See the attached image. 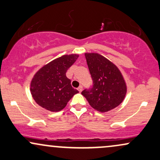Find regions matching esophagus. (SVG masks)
Here are the masks:
<instances>
[{"label": "esophagus", "instance_id": "obj_1", "mask_svg": "<svg viewBox=\"0 0 160 160\" xmlns=\"http://www.w3.org/2000/svg\"><path fill=\"white\" fill-rule=\"evenodd\" d=\"M78 91L80 92H82V86H79L78 88Z\"/></svg>", "mask_w": 160, "mask_h": 160}]
</instances>
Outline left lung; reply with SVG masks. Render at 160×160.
I'll list each match as a JSON object with an SVG mask.
<instances>
[{
    "mask_svg": "<svg viewBox=\"0 0 160 160\" xmlns=\"http://www.w3.org/2000/svg\"><path fill=\"white\" fill-rule=\"evenodd\" d=\"M89 72L93 80L91 90L82 95L95 110L106 112L122 103L128 92L126 82L118 67L98 53H85Z\"/></svg>",
    "mask_w": 160,
    "mask_h": 160,
    "instance_id": "1",
    "label": "left lung"
}]
</instances>
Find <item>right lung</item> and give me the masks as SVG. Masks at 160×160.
Masks as SVG:
<instances>
[{"mask_svg": "<svg viewBox=\"0 0 160 160\" xmlns=\"http://www.w3.org/2000/svg\"><path fill=\"white\" fill-rule=\"evenodd\" d=\"M79 54H65L39 68L30 82V93L38 105L51 112H59L78 91L71 85L67 70Z\"/></svg>", "mask_w": 160, "mask_h": 160, "instance_id": "1", "label": "right lung"}]
</instances>
